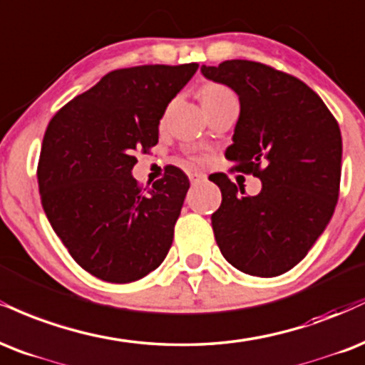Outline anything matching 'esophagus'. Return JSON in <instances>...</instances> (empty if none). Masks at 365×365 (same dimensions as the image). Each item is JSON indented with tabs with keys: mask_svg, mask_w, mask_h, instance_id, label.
<instances>
[{
	"mask_svg": "<svg viewBox=\"0 0 365 365\" xmlns=\"http://www.w3.org/2000/svg\"><path fill=\"white\" fill-rule=\"evenodd\" d=\"M187 175H190V181L192 184H196V182H200V181H205V178H207V175H205L203 173H198V170H195V173H190Z\"/></svg>",
	"mask_w": 365,
	"mask_h": 365,
	"instance_id": "esophagus-1",
	"label": "esophagus"
}]
</instances>
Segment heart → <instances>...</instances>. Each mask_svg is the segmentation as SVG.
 <instances>
[{"label": "heart", "mask_w": 365, "mask_h": 365, "mask_svg": "<svg viewBox=\"0 0 365 365\" xmlns=\"http://www.w3.org/2000/svg\"><path fill=\"white\" fill-rule=\"evenodd\" d=\"M201 102H207V101H213V98H220V97H230L234 96L232 90H229L224 85H218V83H208L201 88Z\"/></svg>", "instance_id": "b5f03b06"}]
</instances>
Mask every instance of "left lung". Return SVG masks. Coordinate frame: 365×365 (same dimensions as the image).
Here are the masks:
<instances>
[{"instance_id": "1", "label": "left lung", "mask_w": 365, "mask_h": 365, "mask_svg": "<svg viewBox=\"0 0 365 365\" xmlns=\"http://www.w3.org/2000/svg\"><path fill=\"white\" fill-rule=\"evenodd\" d=\"M208 80L239 96L241 114L225 157L261 179L247 196L225 174L212 215L224 258L247 275L277 277L304 259L335 212L341 175V133L314 90L268 64L230 59L201 66Z\"/></svg>"}]
</instances>
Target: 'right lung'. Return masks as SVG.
<instances>
[{
  "instance_id": "1",
  "label": "right lung",
  "mask_w": 365,
  "mask_h": 365,
  "mask_svg": "<svg viewBox=\"0 0 365 365\" xmlns=\"http://www.w3.org/2000/svg\"><path fill=\"white\" fill-rule=\"evenodd\" d=\"M198 64H143L102 76L47 124L37 165L41 203L71 258L90 275L128 284L160 267L190 179L174 165L141 187L136 150L155 147L169 102Z\"/></svg>"
}]
</instances>
